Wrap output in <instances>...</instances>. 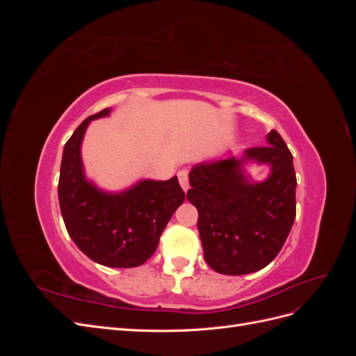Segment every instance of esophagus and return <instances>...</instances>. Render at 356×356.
I'll list each match as a JSON object with an SVG mask.
<instances>
[{
    "label": "esophagus",
    "mask_w": 356,
    "mask_h": 356,
    "mask_svg": "<svg viewBox=\"0 0 356 356\" xmlns=\"http://www.w3.org/2000/svg\"><path fill=\"white\" fill-rule=\"evenodd\" d=\"M178 179H179V184L182 187V190L187 191L188 190V172L187 170H179L178 172Z\"/></svg>",
    "instance_id": "esophagus-1"
}]
</instances>
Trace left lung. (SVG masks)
<instances>
[{"label": "left lung", "instance_id": "8db88e82", "mask_svg": "<svg viewBox=\"0 0 356 356\" xmlns=\"http://www.w3.org/2000/svg\"><path fill=\"white\" fill-rule=\"evenodd\" d=\"M267 144L233 156L199 163L188 174L187 199L199 212L197 229L204 260L222 275H246L270 264L281 251L296 218L293 154L276 131ZM271 166V175L254 183L245 161Z\"/></svg>", "mask_w": 356, "mask_h": 356}]
</instances>
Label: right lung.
<instances>
[{"label": "right lung", "mask_w": 356, "mask_h": 356, "mask_svg": "<svg viewBox=\"0 0 356 356\" xmlns=\"http://www.w3.org/2000/svg\"><path fill=\"white\" fill-rule=\"evenodd\" d=\"M110 108L93 114L75 129L63 147L59 204L74 243L95 263L106 267H136L152 257L166 224L186 193L178 178L143 179L120 193L96 187L84 175L81 143L86 129Z\"/></svg>", "instance_id": "add662e5"}]
</instances>
